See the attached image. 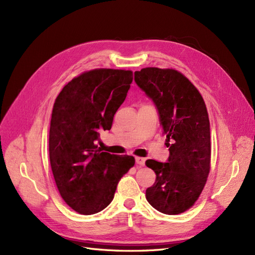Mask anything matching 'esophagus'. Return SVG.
Wrapping results in <instances>:
<instances>
[{"mask_svg":"<svg viewBox=\"0 0 255 255\" xmlns=\"http://www.w3.org/2000/svg\"><path fill=\"white\" fill-rule=\"evenodd\" d=\"M135 160H136V164L139 165V166H144V163H145V159L143 157H139V156H136L135 157Z\"/></svg>","mask_w":255,"mask_h":255,"instance_id":"1","label":"esophagus"}]
</instances>
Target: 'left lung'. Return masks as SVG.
I'll use <instances>...</instances> for the list:
<instances>
[{"label": "left lung", "instance_id": "left-lung-1", "mask_svg": "<svg viewBox=\"0 0 255 255\" xmlns=\"http://www.w3.org/2000/svg\"><path fill=\"white\" fill-rule=\"evenodd\" d=\"M134 80L157 109L167 137L166 163L148 159L156 180L145 198L158 212L177 215L198 200L211 168L210 120L202 96L185 76L172 69L143 68Z\"/></svg>", "mask_w": 255, "mask_h": 255}]
</instances>
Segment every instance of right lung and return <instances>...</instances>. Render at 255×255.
Listing matches in <instances>:
<instances>
[{"instance_id":"add662e5","label":"right lung","mask_w":255,"mask_h":255,"mask_svg":"<svg viewBox=\"0 0 255 255\" xmlns=\"http://www.w3.org/2000/svg\"><path fill=\"white\" fill-rule=\"evenodd\" d=\"M133 72L96 69L69 82L53 106L49 152L52 172L64 201L83 215L101 212L113 201L118 182L135 158L98 148L125 102Z\"/></svg>"}]
</instances>
